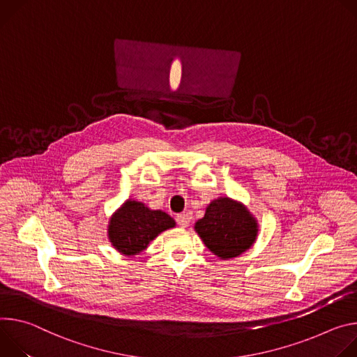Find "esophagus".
Returning <instances> with one entry per match:
<instances>
[{
  "mask_svg": "<svg viewBox=\"0 0 357 357\" xmlns=\"http://www.w3.org/2000/svg\"><path fill=\"white\" fill-rule=\"evenodd\" d=\"M176 221H177V224H178L181 228H185V227H188V224H190V215L185 214V213L178 214V215L176 217Z\"/></svg>",
  "mask_w": 357,
  "mask_h": 357,
  "instance_id": "1",
  "label": "esophagus"
}]
</instances>
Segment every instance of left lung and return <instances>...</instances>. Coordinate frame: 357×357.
<instances>
[{
	"mask_svg": "<svg viewBox=\"0 0 357 357\" xmlns=\"http://www.w3.org/2000/svg\"><path fill=\"white\" fill-rule=\"evenodd\" d=\"M206 247L221 259L240 257L257 240L258 222L250 210L229 197L211 202L194 225Z\"/></svg>",
	"mask_w": 357,
	"mask_h": 357,
	"instance_id": "1",
	"label": "left lung"
}]
</instances>
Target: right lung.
<instances>
[{
  "instance_id": "1",
  "label": "right lung",
  "mask_w": 357,
  "mask_h": 357,
  "mask_svg": "<svg viewBox=\"0 0 357 357\" xmlns=\"http://www.w3.org/2000/svg\"><path fill=\"white\" fill-rule=\"evenodd\" d=\"M174 225L176 221L167 213L128 200L110 217L107 236L119 252L133 257L143 252L158 234Z\"/></svg>"
}]
</instances>
